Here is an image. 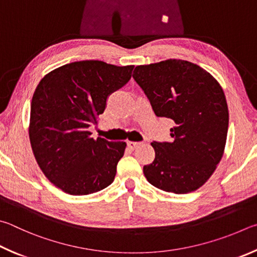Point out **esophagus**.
<instances>
[{
	"label": "esophagus",
	"instance_id": "1",
	"mask_svg": "<svg viewBox=\"0 0 257 257\" xmlns=\"http://www.w3.org/2000/svg\"><path fill=\"white\" fill-rule=\"evenodd\" d=\"M139 145H140V142H134V141H128V142H127V147H128L131 150L136 149V148H137Z\"/></svg>",
	"mask_w": 257,
	"mask_h": 257
}]
</instances>
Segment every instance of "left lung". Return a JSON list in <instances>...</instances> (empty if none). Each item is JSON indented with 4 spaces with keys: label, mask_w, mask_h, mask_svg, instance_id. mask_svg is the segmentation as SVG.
<instances>
[{
    "label": "left lung",
    "mask_w": 257,
    "mask_h": 257,
    "mask_svg": "<svg viewBox=\"0 0 257 257\" xmlns=\"http://www.w3.org/2000/svg\"><path fill=\"white\" fill-rule=\"evenodd\" d=\"M155 114L174 120L170 142H156L152 164L143 167L151 185L186 194L211 177L226 146L229 111L221 85L209 72L183 60L134 69Z\"/></svg>",
    "instance_id": "8db88e82"
}]
</instances>
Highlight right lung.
Here are the masks:
<instances>
[{
	"label": "right lung",
	"mask_w": 257,
	"mask_h": 257,
	"mask_svg": "<svg viewBox=\"0 0 257 257\" xmlns=\"http://www.w3.org/2000/svg\"><path fill=\"white\" fill-rule=\"evenodd\" d=\"M133 65L80 61L40 80L30 107L29 139L37 164L56 187L88 195L114 182L126 143L91 138L110 93L131 79Z\"/></svg>",
	"instance_id": "obj_1"
}]
</instances>
